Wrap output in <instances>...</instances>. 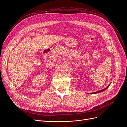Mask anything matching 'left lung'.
Segmentation results:
<instances>
[{
	"instance_id": "8db88e82",
	"label": "left lung",
	"mask_w": 127,
	"mask_h": 127,
	"mask_svg": "<svg viewBox=\"0 0 127 127\" xmlns=\"http://www.w3.org/2000/svg\"><path fill=\"white\" fill-rule=\"evenodd\" d=\"M110 85H109L108 86H107V87H106L105 88H104V89H103V90H100V91H97V92H94V93H91V94H96V93H100V92H102L104 91L106 89V88H108V87H109Z\"/></svg>"
}]
</instances>
